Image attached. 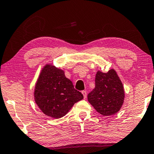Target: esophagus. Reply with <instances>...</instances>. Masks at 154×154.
I'll return each mask as SVG.
<instances>
[{
    "mask_svg": "<svg viewBox=\"0 0 154 154\" xmlns=\"http://www.w3.org/2000/svg\"><path fill=\"white\" fill-rule=\"evenodd\" d=\"M82 94H83V98H86V97H87V94H86V91H83L82 92Z\"/></svg>",
    "mask_w": 154,
    "mask_h": 154,
    "instance_id": "34e87169",
    "label": "esophagus"
}]
</instances>
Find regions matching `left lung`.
<instances>
[{
    "label": "left lung",
    "mask_w": 154,
    "mask_h": 154,
    "mask_svg": "<svg viewBox=\"0 0 154 154\" xmlns=\"http://www.w3.org/2000/svg\"><path fill=\"white\" fill-rule=\"evenodd\" d=\"M123 83L114 69L107 73L98 71L95 88L88 95V100L102 116H111L120 111L124 101Z\"/></svg>",
    "instance_id": "obj_1"
}]
</instances>
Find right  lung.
Here are the masks:
<instances>
[{
  "instance_id": "right-lung-1",
  "label": "right lung",
  "mask_w": 154,
  "mask_h": 154,
  "mask_svg": "<svg viewBox=\"0 0 154 154\" xmlns=\"http://www.w3.org/2000/svg\"><path fill=\"white\" fill-rule=\"evenodd\" d=\"M35 103L45 115L60 119L83 96L74 88L63 70L47 63L41 69L34 88Z\"/></svg>"
}]
</instances>
